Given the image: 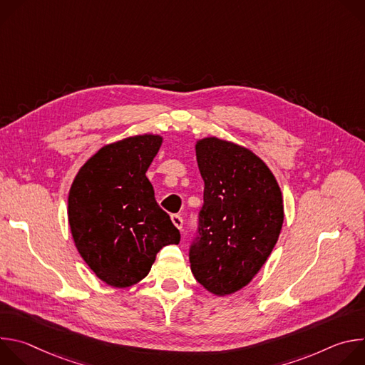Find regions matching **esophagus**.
<instances>
[{
  "instance_id": "esophagus-1",
  "label": "esophagus",
  "mask_w": 365,
  "mask_h": 365,
  "mask_svg": "<svg viewBox=\"0 0 365 365\" xmlns=\"http://www.w3.org/2000/svg\"><path fill=\"white\" fill-rule=\"evenodd\" d=\"M172 222L175 224L176 228H179V230L183 228V218L180 215H176V214L172 215Z\"/></svg>"
}]
</instances>
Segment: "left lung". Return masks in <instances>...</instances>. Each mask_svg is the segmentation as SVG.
I'll return each mask as SVG.
<instances>
[{
  "label": "left lung",
  "instance_id": "left-lung-1",
  "mask_svg": "<svg viewBox=\"0 0 365 365\" xmlns=\"http://www.w3.org/2000/svg\"><path fill=\"white\" fill-rule=\"evenodd\" d=\"M195 150L205 187L190 270L207 292L225 296L247 286L272 254L284 218L282 190L242 145L206 137Z\"/></svg>",
  "mask_w": 365,
  "mask_h": 365
}]
</instances>
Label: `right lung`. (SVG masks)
I'll return each mask as SVG.
<instances>
[{
  "label": "right lung",
  "mask_w": 365,
  "mask_h": 365,
  "mask_svg": "<svg viewBox=\"0 0 365 365\" xmlns=\"http://www.w3.org/2000/svg\"><path fill=\"white\" fill-rule=\"evenodd\" d=\"M163 138L133 135L99 148L79 169L68 197L75 245L98 279L113 287L143 280L180 232L154 199L145 172Z\"/></svg>",
  "instance_id": "add662e5"
}]
</instances>
